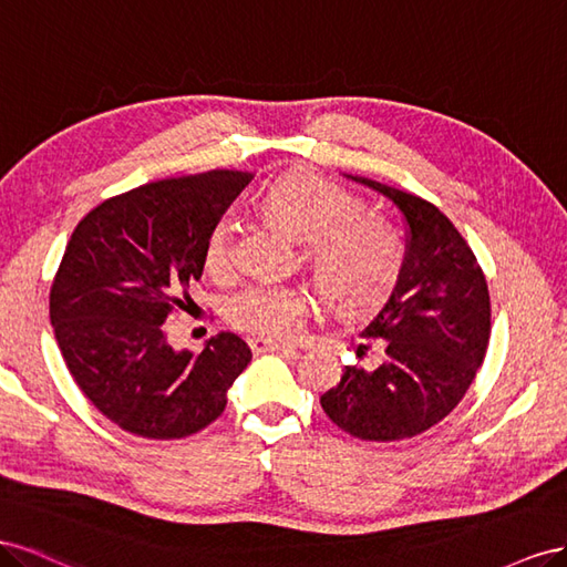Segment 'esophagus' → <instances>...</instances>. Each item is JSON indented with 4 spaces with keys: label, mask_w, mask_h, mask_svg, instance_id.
Segmentation results:
<instances>
[{
    "label": "esophagus",
    "mask_w": 567,
    "mask_h": 567,
    "mask_svg": "<svg viewBox=\"0 0 567 567\" xmlns=\"http://www.w3.org/2000/svg\"><path fill=\"white\" fill-rule=\"evenodd\" d=\"M249 347L254 353H295L292 344L272 342V339H266V337H251Z\"/></svg>",
    "instance_id": "obj_1"
}]
</instances>
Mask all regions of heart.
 I'll return each instance as SVG.
<instances>
[{"label": "heart", "mask_w": 567, "mask_h": 567, "mask_svg": "<svg viewBox=\"0 0 567 567\" xmlns=\"http://www.w3.org/2000/svg\"><path fill=\"white\" fill-rule=\"evenodd\" d=\"M258 212L301 241L303 264L342 316H363L392 295L403 270L396 233L363 202L318 175H285L258 197ZM206 268L228 275L235 266V225L220 216L206 235ZM313 295L299 285L251 280L237 287L225 316L237 330L270 339H289L313 313Z\"/></svg>", "instance_id": "obj_1"}]
</instances>
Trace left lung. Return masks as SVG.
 Masks as SVG:
<instances>
[{
  "label": "left lung",
  "mask_w": 567,
  "mask_h": 567,
  "mask_svg": "<svg viewBox=\"0 0 567 567\" xmlns=\"http://www.w3.org/2000/svg\"><path fill=\"white\" fill-rule=\"evenodd\" d=\"M355 183L392 199L406 223V256L394 292L363 330L378 363L344 365L320 396L332 423L363 442L423 434L458 406L492 334L487 278L465 237L440 208L368 177Z\"/></svg>",
  "instance_id": "1"
}]
</instances>
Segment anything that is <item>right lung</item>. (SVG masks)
Here are the masks:
<instances>
[{
    "instance_id": "obj_1",
    "label": "right lung",
    "mask_w": 567,
    "mask_h": 567,
    "mask_svg": "<svg viewBox=\"0 0 567 567\" xmlns=\"http://www.w3.org/2000/svg\"><path fill=\"white\" fill-rule=\"evenodd\" d=\"M247 171L166 177L109 197L78 223L54 275L50 320L69 373L92 406L144 440H183L225 411L251 361L220 332L175 351L164 322L202 278L212 225L251 181Z\"/></svg>"
}]
</instances>
